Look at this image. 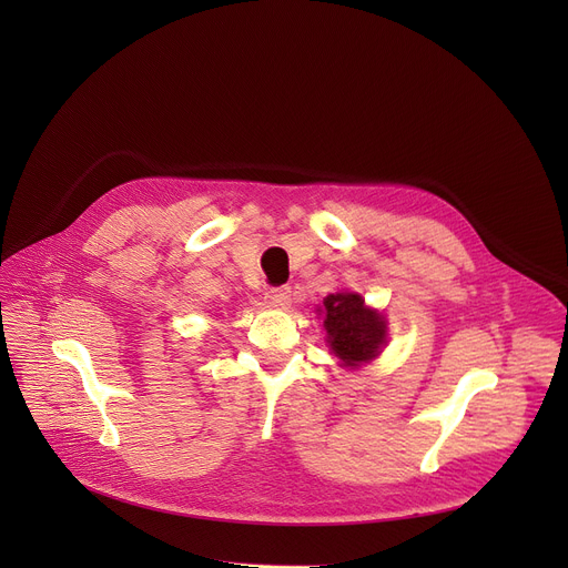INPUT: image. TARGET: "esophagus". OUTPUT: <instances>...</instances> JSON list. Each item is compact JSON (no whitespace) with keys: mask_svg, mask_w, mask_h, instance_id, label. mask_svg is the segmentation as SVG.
I'll return each mask as SVG.
<instances>
[{"mask_svg":"<svg viewBox=\"0 0 568 568\" xmlns=\"http://www.w3.org/2000/svg\"><path fill=\"white\" fill-rule=\"evenodd\" d=\"M290 301H292V292H290V287H285V285H281V287H270V290L265 292V303H270V305H274V307H285V305H290Z\"/></svg>","mask_w":568,"mask_h":568,"instance_id":"1","label":"esophagus"}]
</instances>
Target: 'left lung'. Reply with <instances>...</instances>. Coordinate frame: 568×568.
I'll return each mask as SVG.
<instances>
[{"instance_id":"left-lung-1","label":"left lung","mask_w":568,"mask_h":568,"mask_svg":"<svg viewBox=\"0 0 568 568\" xmlns=\"http://www.w3.org/2000/svg\"><path fill=\"white\" fill-rule=\"evenodd\" d=\"M323 326H326L333 353L348 366L373 359L386 335L382 314L364 307V298L348 292L323 298Z\"/></svg>"}]
</instances>
